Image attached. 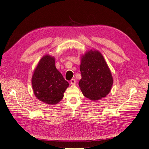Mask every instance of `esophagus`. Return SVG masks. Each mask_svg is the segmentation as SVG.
<instances>
[{
    "label": "esophagus",
    "instance_id": "34e87169",
    "mask_svg": "<svg viewBox=\"0 0 149 149\" xmlns=\"http://www.w3.org/2000/svg\"><path fill=\"white\" fill-rule=\"evenodd\" d=\"M76 83V79H72L70 81V83H71V84H72V85H75Z\"/></svg>",
    "mask_w": 149,
    "mask_h": 149
}]
</instances>
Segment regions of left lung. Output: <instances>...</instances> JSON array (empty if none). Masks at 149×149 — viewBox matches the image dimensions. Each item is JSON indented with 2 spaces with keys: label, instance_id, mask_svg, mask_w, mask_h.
I'll return each mask as SVG.
<instances>
[{
  "label": "left lung",
  "instance_id": "left-lung-1",
  "mask_svg": "<svg viewBox=\"0 0 149 149\" xmlns=\"http://www.w3.org/2000/svg\"><path fill=\"white\" fill-rule=\"evenodd\" d=\"M81 79L79 86L83 95L91 101L106 97L111 90L113 78L102 54L91 49L81 58Z\"/></svg>",
  "mask_w": 149,
  "mask_h": 149
}]
</instances>
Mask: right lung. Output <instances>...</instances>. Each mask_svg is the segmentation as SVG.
<instances>
[{
  "label": "right lung",
  "mask_w": 149,
  "mask_h": 149,
  "mask_svg": "<svg viewBox=\"0 0 149 149\" xmlns=\"http://www.w3.org/2000/svg\"><path fill=\"white\" fill-rule=\"evenodd\" d=\"M31 85L38 100L49 105H55L63 97L69 83L55 66V58L44 55L34 70Z\"/></svg>",
  "instance_id": "obj_1"
}]
</instances>
